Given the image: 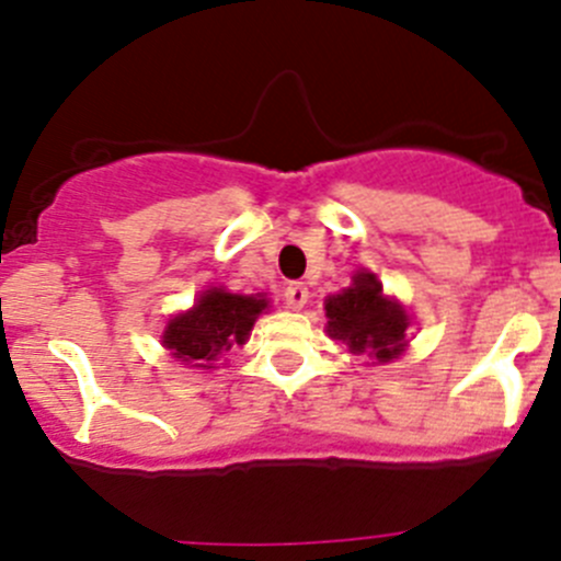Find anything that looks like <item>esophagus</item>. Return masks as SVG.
I'll return each instance as SVG.
<instances>
[{
	"label": "esophagus",
	"mask_w": 561,
	"mask_h": 561,
	"mask_svg": "<svg viewBox=\"0 0 561 561\" xmlns=\"http://www.w3.org/2000/svg\"><path fill=\"white\" fill-rule=\"evenodd\" d=\"M282 296H285V304H287V309H304L307 307V301H309V287L304 285V282H290V285L285 287V293H282Z\"/></svg>",
	"instance_id": "esophagus-1"
}]
</instances>
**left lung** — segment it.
Here are the masks:
<instances>
[{
	"label": "left lung",
	"mask_w": 561,
	"mask_h": 561,
	"mask_svg": "<svg viewBox=\"0 0 561 561\" xmlns=\"http://www.w3.org/2000/svg\"><path fill=\"white\" fill-rule=\"evenodd\" d=\"M328 336L339 339L353 355L390 364L407 347L410 314L399 301L382 296V285L371 271H358L353 285L325 298Z\"/></svg>",
	"instance_id": "left-lung-1"
}]
</instances>
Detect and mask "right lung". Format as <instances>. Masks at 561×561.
<instances>
[{"instance_id": "obj_1", "label": "right lung", "mask_w": 561, "mask_h": 561, "mask_svg": "<svg viewBox=\"0 0 561 561\" xmlns=\"http://www.w3.org/2000/svg\"><path fill=\"white\" fill-rule=\"evenodd\" d=\"M268 307L265 296H239L222 287L203 290L190 312L175 314L162 333V344L173 358L192 364L195 369H217L214 360L222 358L233 344H244L254 320Z\"/></svg>"}]
</instances>
